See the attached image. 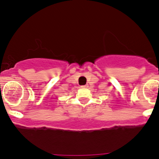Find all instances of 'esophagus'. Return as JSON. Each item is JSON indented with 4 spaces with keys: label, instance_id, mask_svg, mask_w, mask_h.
<instances>
[{
    "label": "esophagus",
    "instance_id": "esophagus-1",
    "mask_svg": "<svg viewBox=\"0 0 159 159\" xmlns=\"http://www.w3.org/2000/svg\"><path fill=\"white\" fill-rule=\"evenodd\" d=\"M81 88H82V89H88V88H89V84H84V85H81Z\"/></svg>",
    "mask_w": 159,
    "mask_h": 159
}]
</instances>
